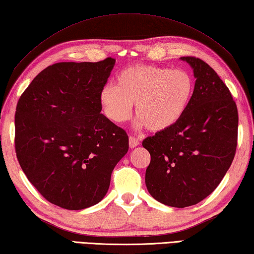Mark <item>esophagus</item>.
<instances>
[{
  "mask_svg": "<svg viewBox=\"0 0 254 254\" xmlns=\"http://www.w3.org/2000/svg\"><path fill=\"white\" fill-rule=\"evenodd\" d=\"M138 145H139V140H138L136 137H133V136L129 137V147H130V148H135V147H137Z\"/></svg>",
  "mask_w": 254,
  "mask_h": 254,
  "instance_id": "1",
  "label": "esophagus"
}]
</instances>
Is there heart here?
Instances as JSON below:
<instances>
[{
	"instance_id": "1",
	"label": "heart",
	"mask_w": 254,
	"mask_h": 254,
	"mask_svg": "<svg viewBox=\"0 0 254 254\" xmlns=\"http://www.w3.org/2000/svg\"><path fill=\"white\" fill-rule=\"evenodd\" d=\"M194 89V78L188 70L138 64L119 71L116 85H105L99 103L105 116L115 124L127 122L136 104L137 126L161 132L185 116Z\"/></svg>"
}]
</instances>
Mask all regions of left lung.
I'll list each match as a JSON object with an SVG mask.
<instances>
[{
  "label": "left lung",
  "mask_w": 254,
  "mask_h": 254,
  "mask_svg": "<svg viewBox=\"0 0 254 254\" xmlns=\"http://www.w3.org/2000/svg\"><path fill=\"white\" fill-rule=\"evenodd\" d=\"M195 89L176 126L142 141L149 151L146 186L157 201L175 208L197 204L221 183L238 141V109L230 90L213 68L186 56Z\"/></svg>",
  "instance_id": "1"
}]
</instances>
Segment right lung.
I'll use <instances>...</instances> for the list:
<instances>
[{
  "label": "right lung",
  "mask_w": 254,
  "mask_h": 254,
  "mask_svg": "<svg viewBox=\"0 0 254 254\" xmlns=\"http://www.w3.org/2000/svg\"><path fill=\"white\" fill-rule=\"evenodd\" d=\"M116 60L63 62L43 69L18 99L15 151L47 201L82 210L102 201L128 136L104 116L99 93Z\"/></svg>",
  "instance_id": "1"
}]
</instances>
